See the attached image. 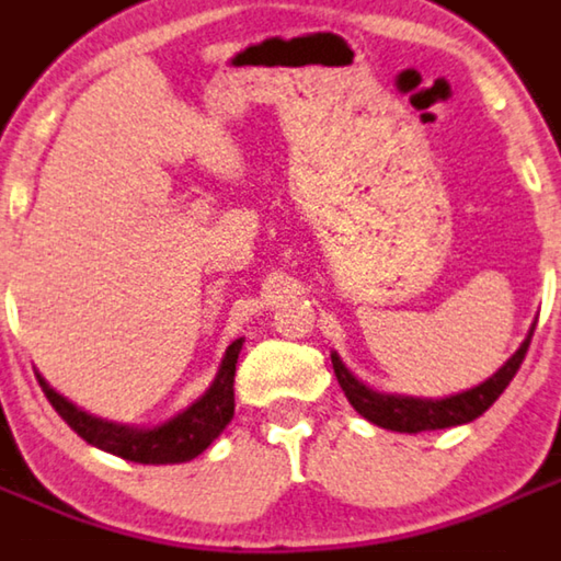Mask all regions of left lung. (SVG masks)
Listing matches in <instances>:
<instances>
[{
    "label": "left lung",
    "mask_w": 561,
    "mask_h": 561,
    "mask_svg": "<svg viewBox=\"0 0 561 561\" xmlns=\"http://www.w3.org/2000/svg\"><path fill=\"white\" fill-rule=\"evenodd\" d=\"M536 322L530 324L528 336L519 345V351L513 353L511 359L491 376L484 379L477 388L462 390V393H454V397L445 399H419V397H402V393H379V390L368 388L365 382H359L351 370L345 368V362L339 359V353H331L333 374H336L339 385L345 390L347 402L356 408V413L374 422L379 427H388V431L397 433H422V431H439V427H454L465 425V422H473V419L482 416L499 397L502 390L511 385V379L519 370L525 353H528L530 336H534Z\"/></svg>",
    "instance_id": "obj_1"
}]
</instances>
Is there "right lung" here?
<instances>
[{"label": "right lung", "mask_w": 561, "mask_h": 561, "mask_svg": "<svg viewBox=\"0 0 561 561\" xmlns=\"http://www.w3.org/2000/svg\"><path fill=\"white\" fill-rule=\"evenodd\" d=\"M242 342L244 339L230 342L214 382L196 402H191L185 411H179L176 416L153 427L119 425V422L91 416L88 411L68 402L62 393H56L42 376L39 385L48 402L56 408V413L93 448L107 450V454L139 465L191 462L208 448L233 419V376H237V359L239 351H242Z\"/></svg>", "instance_id": "obj_1"}]
</instances>
